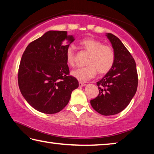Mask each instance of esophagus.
Segmentation results:
<instances>
[{"label": "esophagus", "mask_w": 154, "mask_h": 154, "mask_svg": "<svg viewBox=\"0 0 154 154\" xmlns=\"http://www.w3.org/2000/svg\"><path fill=\"white\" fill-rule=\"evenodd\" d=\"M79 85L80 87H84L85 85V83H82V82H79Z\"/></svg>", "instance_id": "esophagus-1"}]
</instances>
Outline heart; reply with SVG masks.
<instances>
[{"label":"heart","mask_w":154,"mask_h":154,"mask_svg":"<svg viewBox=\"0 0 154 154\" xmlns=\"http://www.w3.org/2000/svg\"><path fill=\"white\" fill-rule=\"evenodd\" d=\"M81 48L90 55L85 67L78 68L71 72V75L80 82H86L94 77L98 72L99 75L107 73L112 69L115 62V52L112 47L103 45L96 38L88 37L80 41ZM66 63L71 66L75 64V52L72 47H69L65 51Z\"/></svg>","instance_id":"b5f03b06"}]
</instances>
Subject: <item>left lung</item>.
I'll list each match as a JSON object with an SVG mask.
<instances>
[{
	"instance_id": "left-lung-1",
	"label": "left lung",
	"mask_w": 154,
	"mask_h": 154,
	"mask_svg": "<svg viewBox=\"0 0 154 154\" xmlns=\"http://www.w3.org/2000/svg\"><path fill=\"white\" fill-rule=\"evenodd\" d=\"M106 36L115 52L114 64L96 83L99 94L90 104L98 113L112 116L123 111L134 97L138 75L134 60L122 41L111 33H106Z\"/></svg>"
}]
</instances>
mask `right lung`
<instances>
[{
	"instance_id": "add662e5",
	"label": "right lung",
	"mask_w": 154,
	"mask_h": 154,
	"mask_svg": "<svg viewBox=\"0 0 154 154\" xmlns=\"http://www.w3.org/2000/svg\"><path fill=\"white\" fill-rule=\"evenodd\" d=\"M66 31L49 30L31 42L23 54L18 85L25 100L36 111L56 113L69 102L79 82L69 75L65 51L73 42Z\"/></svg>"
}]
</instances>
